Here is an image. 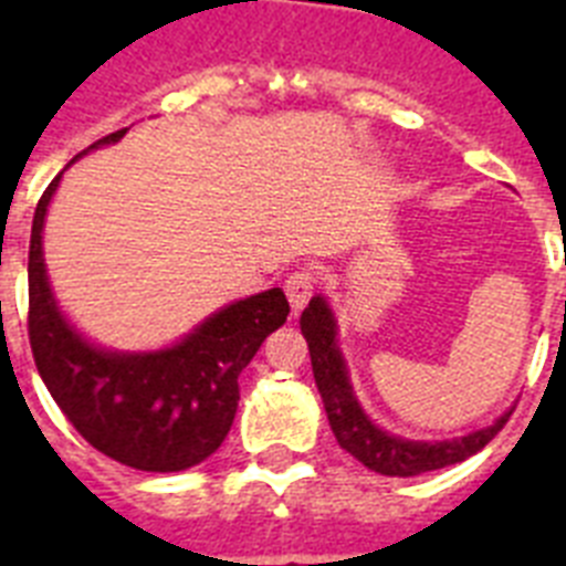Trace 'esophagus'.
<instances>
[{"label":"esophagus","instance_id":"obj_1","mask_svg":"<svg viewBox=\"0 0 566 566\" xmlns=\"http://www.w3.org/2000/svg\"><path fill=\"white\" fill-rule=\"evenodd\" d=\"M312 294H314V274L312 272L289 274L286 297H289V306H292L294 314L306 308V303L312 300Z\"/></svg>","mask_w":566,"mask_h":566}]
</instances>
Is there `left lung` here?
Returning a JSON list of instances; mask_svg holds the SVG:
<instances>
[{
    "instance_id": "obj_1",
    "label": "left lung",
    "mask_w": 566,
    "mask_h": 566,
    "mask_svg": "<svg viewBox=\"0 0 566 566\" xmlns=\"http://www.w3.org/2000/svg\"><path fill=\"white\" fill-rule=\"evenodd\" d=\"M300 332L308 343L314 382H317V391L326 405L328 424H332L339 448L352 453L357 462H363L374 473L419 476L428 470L464 462L468 457L482 451L513 413V408H510L488 428H479V431L459 439H442V442H422V439H405L397 433H388L363 411V405L354 394L348 365H345V357L337 345V317H334L323 294L312 297L306 312L300 314Z\"/></svg>"
}]
</instances>
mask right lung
<instances>
[{
    "label": "right lung",
    "instance_id": "right-lung-1",
    "mask_svg": "<svg viewBox=\"0 0 566 566\" xmlns=\"http://www.w3.org/2000/svg\"><path fill=\"white\" fill-rule=\"evenodd\" d=\"M124 133L127 127L104 135L70 164L90 149L122 142ZM64 169L44 189L30 229L28 334L39 377L73 428L104 457L147 473L195 468L227 439L238 411L240 371L286 323V294L269 289L234 300L155 352L90 343L59 306L44 266V218Z\"/></svg>",
    "mask_w": 566,
    "mask_h": 566
}]
</instances>
